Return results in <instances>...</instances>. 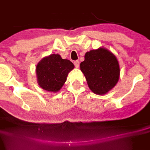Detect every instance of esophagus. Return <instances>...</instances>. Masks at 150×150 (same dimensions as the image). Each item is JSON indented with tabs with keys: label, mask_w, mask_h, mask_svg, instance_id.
<instances>
[{
	"label": "esophagus",
	"mask_w": 150,
	"mask_h": 150,
	"mask_svg": "<svg viewBox=\"0 0 150 150\" xmlns=\"http://www.w3.org/2000/svg\"><path fill=\"white\" fill-rule=\"evenodd\" d=\"M74 65H75V67L76 68H78L79 67V62L78 60H76L74 62Z\"/></svg>",
	"instance_id": "obj_1"
}]
</instances>
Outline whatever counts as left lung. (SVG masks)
<instances>
[{"mask_svg": "<svg viewBox=\"0 0 150 150\" xmlns=\"http://www.w3.org/2000/svg\"><path fill=\"white\" fill-rule=\"evenodd\" d=\"M80 69L88 87L97 95H104L119 80L120 69L117 57L108 50L100 48L85 54Z\"/></svg>", "mask_w": 150, "mask_h": 150, "instance_id": "8db88e82", "label": "left lung"}]
</instances>
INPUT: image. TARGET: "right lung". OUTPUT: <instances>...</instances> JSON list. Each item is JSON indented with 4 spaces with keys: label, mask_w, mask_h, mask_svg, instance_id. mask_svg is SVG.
I'll return each instance as SVG.
<instances>
[{
    "label": "right lung",
    "mask_w": 150,
    "mask_h": 150,
    "mask_svg": "<svg viewBox=\"0 0 150 150\" xmlns=\"http://www.w3.org/2000/svg\"><path fill=\"white\" fill-rule=\"evenodd\" d=\"M74 68L69 59H62L58 54H52L38 64V81L42 88L49 92H57L62 87L68 73Z\"/></svg>",
    "instance_id": "add662e5"
}]
</instances>
